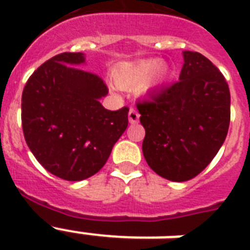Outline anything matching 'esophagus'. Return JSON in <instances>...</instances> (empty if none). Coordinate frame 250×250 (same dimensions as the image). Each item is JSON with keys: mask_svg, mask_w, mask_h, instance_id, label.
I'll list each match as a JSON object with an SVG mask.
<instances>
[{"mask_svg": "<svg viewBox=\"0 0 250 250\" xmlns=\"http://www.w3.org/2000/svg\"><path fill=\"white\" fill-rule=\"evenodd\" d=\"M139 118H140V114L137 113L136 109H129V113H128V121L131 125H135L139 122Z\"/></svg>", "mask_w": 250, "mask_h": 250, "instance_id": "esophagus-1", "label": "esophagus"}]
</instances>
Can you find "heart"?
Returning <instances> with one entry per match:
<instances>
[{"label":"heart","instance_id":"obj_1","mask_svg":"<svg viewBox=\"0 0 250 250\" xmlns=\"http://www.w3.org/2000/svg\"><path fill=\"white\" fill-rule=\"evenodd\" d=\"M168 66L158 58L139 61L136 63L125 64L119 68L114 76L115 84L121 89L139 90V93L148 94L166 82Z\"/></svg>","mask_w":250,"mask_h":250}]
</instances>
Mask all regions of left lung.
Wrapping results in <instances>:
<instances>
[{"mask_svg":"<svg viewBox=\"0 0 250 250\" xmlns=\"http://www.w3.org/2000/svg\"><path fill=\"white\" fill-rule=\"evenodd\" d=\"M179 82L137 102L145 128L143 153L149 167L171 182L198 175L217 156L229 132V84L197 52H183Z\"/></svg>","mask_w":250,"mask_h":250,"instance_id":"8db88e82","label":"left lung"}]
</instances>
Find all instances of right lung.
I'll use <instances>...</instances> for the list:
<instances>
[{"instance_id":"obj_1","label":"right lung","mask_w":250,"mask_h":250,"mask_svg":"<svg viewBox=\"0 0 250 250\" xmlns=\"http://www.w3.org/2000/svg\"><path fill=\"white\" fill-rule=\"evenodd\" d=\"M84 53H62L33 72L21 94L25 143L41 166L79 182L101 170L128 125V107L105 109L104 80L79 68Z\"/></svg>"}]
</instances>
